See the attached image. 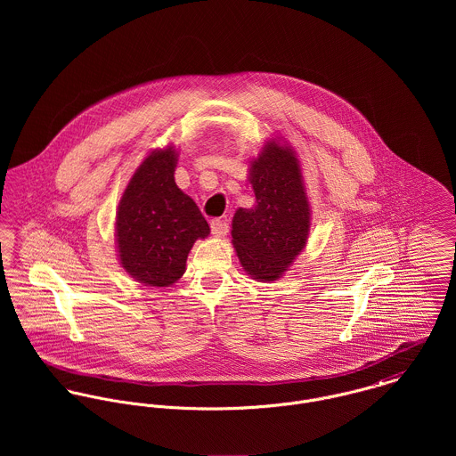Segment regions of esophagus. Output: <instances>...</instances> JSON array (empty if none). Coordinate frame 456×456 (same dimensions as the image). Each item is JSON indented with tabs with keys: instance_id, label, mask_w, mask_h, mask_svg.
I'll use <instances>...</instances> for the list:
<instances>
[{
	"instance_id": "1",
	"label": "esophagus",
	"mask_w": 456,
	"mask_h": 456,
	"mask_svg": "<svg viewBox=\"0 0 456 456\" xmlns=\"http://www.w3.org/2000/svg\"><path fill=\"white\" fill-rule=\"evenodd\" d=\"M210 232L214 237H224L228 233V223L224 219H212Z\"/></svg>"
}]
</instances>
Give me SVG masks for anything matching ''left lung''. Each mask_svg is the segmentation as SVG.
Here are the masks:
<instances>
[{
	"label": "left lung",
	"mask_w": 456,
	"mask_h": 456,
	"mask_svg": "<svg viewBox=\"0 0 456 456\" xmlns=\"http://www.w3.org/2000/svg\"><path fill=\"white\" fill-rule=\"evenodd\" d=\"M256 205L233 216L232 242L244 270L258 281L279 279L305 248L311 208L295 152L268 142L251 161Z\"/></svg>",
	"instance_id": "8db88e82"
}]
</instances>
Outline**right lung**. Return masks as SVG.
<instances>
[{
  "mask_svg": "<svg viewBox=\"0 0 456 456\" xmlns=\"http://www.w3.org/2000/svg\"><path fill=\"white\" fill-rule=\"evenodd\" d=\"M174 147L151 152L119 201L116 235L123 268L138 282L170 286L186 270L198 239L210 233L195 201L174 179Z\"/></svg>",
  "mask_w": 456,
  "mask_h": 456,
  "instance_id": "right-lung-1",
  "label": "right lung"
}]
</instances>
